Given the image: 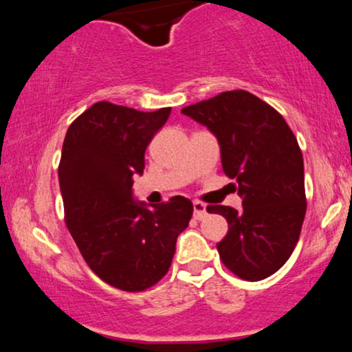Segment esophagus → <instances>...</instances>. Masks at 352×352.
I'll return each mask as SVG.
<instances>
[{
	"instance_id": "obj_1",
	"label": "esophagus",
	"mask_w": 352,
	"mask_h": 352,
	"mask_svg": "<svg viewBox=\"0 0 352 352\" xmlns=\"http://www.w3.org/2000/svg\"><path fill=\"white\" fill-rule=\"evenodd\" d=\"M193 217L197 220H204L207 217V205L201 204V201H193Z\"/></svg>"
}]
</instances>
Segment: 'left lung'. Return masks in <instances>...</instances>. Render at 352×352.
Wrapping results in <instances>:
<instances>
[{
	"label": "left lung",
	"mask_w": 352,
	"mask_h": 352,
	"mask_svg": "<svg viewBox=\"0 0 352 352\" xmlns=\"http://www.w3.org/2000/svg\"><path fill=\"white\" fill-rule=\"evenodd\" d=\"M220 144L221 167L238 184L243 208L208 205L228 221L217 243L236 276L260 281L292 256L306 215L305 165L296 137L278 111L248 91H227L182 109Z\"/></svg>",
	"instance_id": "obj_1"
}]
</instances>
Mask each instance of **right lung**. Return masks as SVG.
Returning a JSON list of instances; mask_svg holds the SVG:
<instances>
[{"label":"right lung","mask_w":352,"mask_h":352,"mask_svg":"<svg viewBox=\"0 0 352 352\" xmlns=\"http://www.w3.org/2000/svg\"><path fill=\"white\" fill-rule=\"evenodd\" d=\"M170 111L96 102L69 125L63 144L59 187L67 230L89 268L124 292L162 280L193 213L185 197L148 208L132 195V177L144 173L145 148Z\"/></svg>","instance_id":"1"}]
</instances>
